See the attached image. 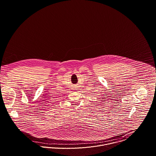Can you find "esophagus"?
<instances>
[{"instance_id": "esophagus-1", "label": "esophagus", "mask_w": 156, "mask_h": 156, "mask_svg": "<svg viewBox=\"0 0 156 156\" xmlns=\"http://www.w3.org/2000/svg\"><path fill=\"white\" fill-rule=\"evenodd\" d=\"M75 88H76V87H75ZM75 89H76V88H75ZM75 90H76V89H75Z\"/></svg>"}]
</instances>
